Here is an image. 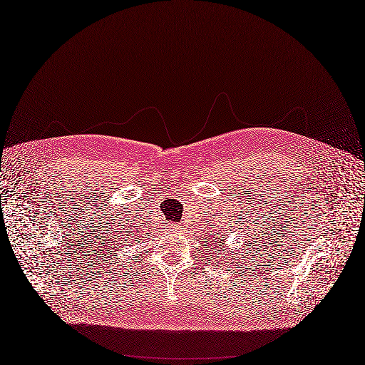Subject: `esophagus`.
Segmentation results:
<instances>
[{"label":"esophagus","mask_w":365,"mask_h":365,"mask_svg":"<svg viewBox=\"0 0 365 365\" xmlns=\"http://www.w3.org/2000/svg\"><path fill=\"white\" fill-rule=\"evenodd\" d=\"M170 230H171V231H179L180 228H179V225H171Z\"/></svg>","instance_id":"esophagus-1"}]
</instances>
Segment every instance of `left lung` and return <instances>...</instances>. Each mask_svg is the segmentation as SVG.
Instances as JSON below:
<instances>
[{"instance_id": "8db88e82", "label": "left lung", "mask_w": 365, "mask_h": 365, "mask_svg": "<svg viewBox=\"0 0 365 365\" xmlns=\"http://www.w3.org/2000/svg\"><path fill=\"white\" fill-rule=\"evenodd\" d=\"M220 235V234H219ZM213 245H215V252H216V255H219V253H222V249L224 247H228L227 246V243H225V239H220V240H216L215 237H213ZM227 255L228 257H231V255H234V252L232 250H230V252H227Z\"/></svg>"}]
</instances>
